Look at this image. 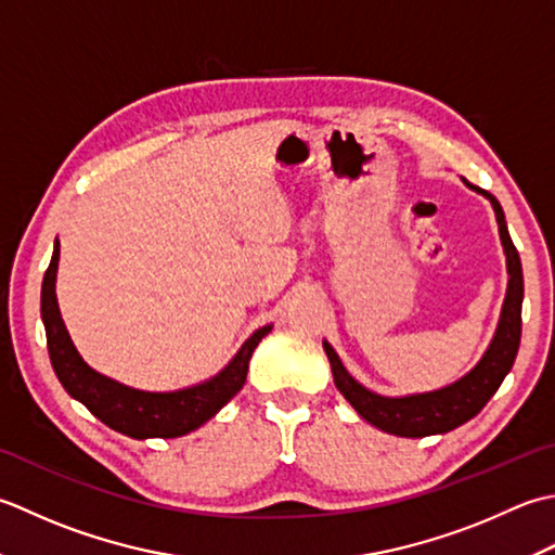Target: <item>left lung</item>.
I'll return each instance as SVG.
<instances>
[{"instance_id": "obj_1", "label": "left lung", "mask_w": 555, "mask_h": 555, "mask_svg": "<svg viewBox=\"0 0 555 555\" xmlns=\"http://www.w3.org/2000/svg\"><path fill=\"white\" fill-rule=\"evenodd\" d=\"M467 186L477 189L479 194L491 201L495 210V220H499L501 242L507 256V294L501 313L499 331L491 347L486 349L483 359L474 366L465 378H460L452 386L424 392V395H410V398H383L366 390L364 386L349 376L347 369L343 366L340 357L335 354V349L323 343L325 354L331 359L335 386L345 395V400L354 406V410L364 416V420L373 426H378L380 431L404 436V438H424L434 434H446L457 428L460 424L469 422L472 416H477L486 402L493 398V392L501 388L507 371L513 369L517 349H519V335H522V297H525V280H522V263H519V254L507 234L505 215L501 203L491 196L489 191L474 186L467 182Z\"/></svg>"}]
</instances>
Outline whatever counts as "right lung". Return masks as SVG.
<instances>
[{
	"label": "right lung",
	"mask_w": 555,
	"mask_h": 555,
	"mask_svg": "<svg viewBox=\"0 0 555 555\" xmlns=\"http://www.w3.org/2000/svg\"><path fill=\"white\" fill-rule=\"evenodd\" d=\"M56 263H60V244H54L52 261L44 270L40 292V313L44 335H48L50 361L64 390L78 402H83L100 422L131 438H177L206 424L215 412H220L242 390L248 359H251L261 337L270 333V325L248 337L240 354L230 361V366L201 386L177 392L133 390L107 376H100L78 357L64 327L60 307H56Z\"/></svg>",
	"instance_id": "1"
}]
</instances>
